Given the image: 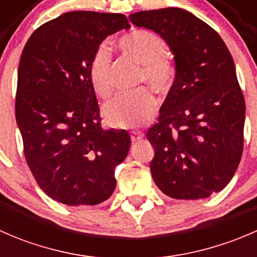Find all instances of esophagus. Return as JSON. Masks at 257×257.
<instances>
[{"label": "esophagus", "mask_w": 257, "mask_h": 257, "mask_svg": "<svg viewBox=\"0 0 257 257\" xmlns=\"http://www.w3.org/2000/svg\"><path fill=\"white\" fill-rule=\"evenodd\" d=\"M144 137V134L142 133V132H138V131H134V132H132L131 133V139H132V142H138V141H141L142 138H143Z\"/></svg>", "instance_id": "obj_1"}]
</instances>
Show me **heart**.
Segmentation results:
<instances>
[{"label": "heart", "instance_id": "b5f03b06", "mask_svg": "<svg viewBox=\"0 0 257 257\" xmlns=\"http://www.w3.org/2000/svg\"><path fill=\"white\" fill-rule=\"evenodd\" d=\"M119 48L142 66L139 82H147L158 93H167L172 87L173 68L167 59L168 45L150 31L137 30L124 36ZM88 78L95 94L109 98L113 93L110 79V54L104 45L93 53L88 64ZM155 107V99L145 88L124 93L103 108L105 121L114 128H134L148 120Z\"/></svg>", "mask_w": 257, "mask_h": 257}]
</instances>
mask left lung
I'll use <instances>...</instances> for the list:
<instances>
[{
    "label": "left lung",
    "mask_w": 257,
    "mask_h": 257,
    "mask_svg": "<svg viewBox=\"0 0 257 257\" xmlns=\"http://www.w3.org/2000/svg\"><path fill=\"white\" fill-rule=\"evenodd\" d=\"M129 20L167 42L177 69L147 133L153 180L170 198H208L230 183L242 155L245 99L234 59L216 31L185 10L141 11Z\"/></svg>",
    "instance_id": "8db88e82"
}]
</instances>
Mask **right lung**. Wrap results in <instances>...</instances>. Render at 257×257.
Segmentation results:
<instances>
[{"mask_svg": "<svg viewBox=\"0 0 257 257\" xmlns=\"http://www.w3.org/2000/svg\"><path fill=\"white\" fill-rule=\"evenodd\" d=\"M120 14L73 11L32 33L18 66L16 120L40 188L71 206L97 205L115 189L114 168L131 147L128 132L103 129L88 64L100 43L129 30Z\"/></svg>", "mask_w": 257, "mask_h": 257, "instance_id": "right-lung-1", "label": "right lung"}]
</instances>
